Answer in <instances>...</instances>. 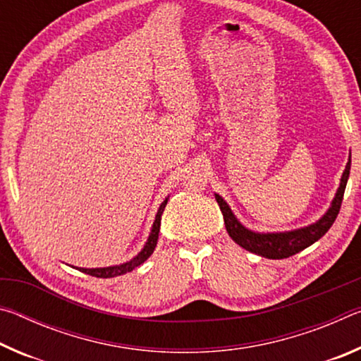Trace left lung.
I'll list each match as a JSON object with an SVG mask.
<instances>
[{
	"label": "left lung",
	"mask_w": 361,
	"mask_h": 361,
	"mask_svg": "<svg viewBox=\"0 0 361 361\" xmlns=\"http://www.w3.org/2000/svg\"><path fill=\"white\" fill-rule=\"evenodd\" d=\"M350 175V156L349 162H347L345 170L342 172L341 183L338 191L333 199L331 205L326 210L319 221H315L304 228L285 231V232H256L243 226L237 216L232 213L231 207L228 202L221 197L219 194H215V199L219 205V210L223 213L226 231L232 240L242 248L248 250L255 255H259L262 258L267 259H283L290 258V256L302 252L304 248H307L315 243L323 235L326 234L328 229L331 228L336 216H338L342 197H344L345 185Z\"/></svg>",
	"instance_id": "obj_1"
}]
</instances>
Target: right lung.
<instances>
[{
    "label": "right lung",
    "mask_w": 361,
    "mask_h": 361,
    "mask_svg": "<svg viewBox=\"0 0 361 361\" xmlns=\"http://www.w3.org/2000/svg\"><path fill=\"white\" fill-rule=\"evenodd\" d=\"M167 200H169V197H166V200H164V202L161 204V207H159V210L156 213V218H154V223H152V228H151V232L148 235V240H146L145 247L142 248V252H140L137 256H133L130 261L122 262V264H116V266H108V267H95V269L76 267V269H79V271L84 272V274H89V276H94V277L111 279V277L122 276V274L130 272L135 267H138L140 264H143V262L152 255V252H154V248L157 245L159 229H161V218H162L164 209H166V205H167Z\"/></svg>",
    "instance_id": "obj_1"
}]
</instances>
